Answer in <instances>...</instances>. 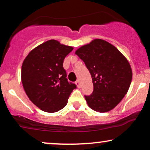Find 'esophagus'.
I'll return each instance as SVG.
<instances>
[{
  "instance_id": "34e87169",
  "label": "esophagus",
  "mask_w": 150,
  "mask_h": 150,
  "mask_svg": "<svg viewBox=\"0 0 150 150\" xmlns=\"http://www.w3.org/2000/svg\"><path fill=\"white\" fill-rule=\"evenodd\" d=\"M75 84H76V85H77V87H78V88H80L81 84H80V81H79V80H77V81H76V82H75Z\"/></svg>"
}]
</instances>
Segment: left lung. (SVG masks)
<instances>
[{
    "instance_id": "8db88e82",
    "label": "left lung",
    "mask_w": 150,
    "mask_h": 150,
    "mask_svg": "<svg viewBox=\"0 0 150 150\" xmlns=\"http://www.w3.org/2000/svg\"><path fill=\"white\" fill-rule=\"evenodd\" d=\"M89 70L93 91L85 96L88 105L99 112H109L127 94L132 80V70L124 56L114 45L101 39L75 51Z\"/></svg>"
}]
</instances>
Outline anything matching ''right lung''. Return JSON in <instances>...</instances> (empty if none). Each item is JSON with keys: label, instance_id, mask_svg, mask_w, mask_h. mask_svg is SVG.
Returning a JSON list of instances; mask_svg holds the SVG:
<instances>
[{"label": "right lung", "instance_id": "right-lung-1", "mask_svg": "<svg viewBox=\"0 0 150 150\" xmlns=\"http://www.w3.org/2000/svg\"><path fill=\"white\" fill-rule=\"evenodd\" d=\"M73 47L50 40L32 50L23 61L21 79L27 96L38 108L56 112L68 103L76 85L69 83L63 67Z\"/></svg>", "mask_w": 150, "mask_h": 150}]
</instances>
